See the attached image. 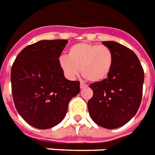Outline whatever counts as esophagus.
I'll return each mask as SVG.
<instances>
[{"mask_svg":"<svg viewBox=\"0 0 155 155\" xmlns=\"http://www.w3.org/2000/svg\"><path fill=\"white\" fill-rule=\"evenodd\" d=\"M80 87H81V88H85V87H87V85L85 84V83H80Z\"/></svg>","mask_w":155,"mask_h":155,"instance_id":"esophagus-1","label":"esophagus"}]
</instances>
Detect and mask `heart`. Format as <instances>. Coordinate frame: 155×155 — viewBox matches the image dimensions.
Returning a JSON list of instances; mask_svg holds the SVG:
<instances>
[{"label": "heart", "mask_w": 155, "mask_h": 155, "mask_svg": "<svg viewBox=\"0 0 155 155\" xmlns=\"http://www.w3.org/2000/svg\"><path fill=\"white\" fill-rule=\"evenodd\" d=\"M114 62V52L107 46L79 42L69 48L68 57H60L59 67L68 78H74L80 69L84 78L95 83L107 78Z\"/></svg>", "instance_id": "obj_1"}]
</instances>
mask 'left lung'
Returning a JSON list of instances; mask_svg holds the SVG:
<instances>
[{
    "label": "left lung",
    "instance_id": "obj_1",
    "mask_svg": "<svg viewBox=\"0 0 155 155\" xmlns=\"http://www.w3.org/2000/svg\"><path fill=\"white\" fill-rule=\"evenodd\" d=\"M114 52L109 75L90 84L93 92L87 108L93 121L104 128H117L136 114L143 95V69L134 51L115 41H103Z\"/></svg>",
    "mask_w": 155,
    "mask_h": 155
}]
</instances>
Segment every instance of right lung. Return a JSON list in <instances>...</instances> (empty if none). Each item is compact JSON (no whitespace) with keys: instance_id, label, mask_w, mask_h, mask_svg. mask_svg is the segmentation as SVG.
<instances>
[{"instance_id":"add662e5","label":"right lung","mask_w":155,"mask_h":155,"mask_svg":"<svg viewBox=\"0 0 155 155\" xmlns=\"http://www.w3.org/2000/svg\"><path fill=\"white\" fill-rule=\"evenodd\" d=\"M67 40H43L17 55L11 72L16 108L28 124L39 129L58 125L70 100L80 92L79 81H70L59 67Z\"/></svg>"}]
</instances>
